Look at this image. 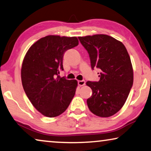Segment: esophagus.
Listing matches in <instances>:
<instances>
[{"label": "esophagus", "mask_w": 151, "mask_h": 151, "mask_svg": "<svg viewBox=\"0 0 151 151\" xmlns=\"http://www.w3.org/2000/svg\"><path fill=\"white\" fill-rule=\"evenodd\" d=\"M78 85L79 86H84L85 85V81L84 80L83 81H78Z\"/></svg>", "instance_id": "1"}]
</instances>
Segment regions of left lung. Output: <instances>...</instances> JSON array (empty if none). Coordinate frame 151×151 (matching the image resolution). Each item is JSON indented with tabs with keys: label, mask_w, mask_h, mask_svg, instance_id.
I'll return each instance as SVG.
<instances>
[{
	"label": "left lung",
	"mask_w": 151,
	"mask_h": 151,
	"mask_svg": "<svg viewBox=\"0 0 151 151\" xmlns=\"http://www.w3.org/2000/svg\"><path fill=\"white\" fill-rule=\"evenodd\" d=\"M78 39L89 55L91 68L101 70L99 81L86 83L93 92L87 100L88 109L102 118L113 116L123 107L133 85V68L127 50L121 42L107 35Z\"/></svg>",
	"instance_id": "obj_1"
}]
</instances>
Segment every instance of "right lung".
<instances>
[{"label":"right lung","instance_id":"obj_1","mask_svg":"<svg viewBox=\"0 0 151 151\" xmlns=\"http://www.w3.org/2000/svg\"><path fill=\"white\" fill-rule=\"evenodd\" d=\"M78 44L76 37L47 35L34 43L23 59L21 81L23 89L38 111L48 118L65 111L75 96L76 80L58 75L63 70L66 50Z\"/></svg>","mask_w":151,"mask_h":151}]
</instances>
